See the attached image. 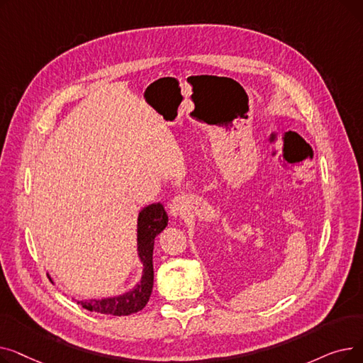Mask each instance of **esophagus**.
Masks as SVG:
<instances>
[{
  "instance_id": "obj_1",
  "label": "esophagus",
  "mask_w": 363,
  "mask_h": 363,
  "mask_svg": "<svg viewBox=\"0 0 363 363\" xmlns=\"http://www.w3.org/2000/svg\"><path fill=\"white\" fill-rule=\"evenodd\" d=\"M186 204H188V201H186V199L184 196H177L169 204V211H170L172 216L182 215L185 212Z\"/></svg>"
}]
</instances>
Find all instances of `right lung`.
<instances>
[{"label":"right lung","mask_w":363,"mask_h":363,"mask_svg":"<svg viewBox=\"0 0 363 363\" xmlns=\"http://www.w3.org/2000/svg\"><path fill=\"white\" fill-rule=\"evenodd\" d=\"M167 220L169 218L162 203H152L143 208L138 213L137 225V250L138 259L143 264V275L140 282L129 291L119 296L78 300L84 309L113 316H128L144 309L152 291V281H155V271H152L155 238L167 226Z\"/></svg>","instance_id":"1"}]
</instances>
